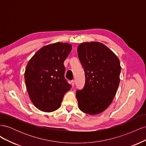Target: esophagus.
<instances>
[{
    "label": "esophagus",
    "instance_id": "esophagus-1",
    "mask_svg": "<svg viewBox=\"0 0 146 146\" xmlns=\"http://www.w3.org/2000/svg\"><path fill=\"white\" fill-rule=\"evenodd\" d=\"M70 83H71V85H72V86H74V85H75V81L74 80H71V82H70Z\"/></svg>",
    "mask_w": 146,
    "mask_h": 146
}]
</instances>
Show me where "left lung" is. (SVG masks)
<instances>
[{
	"mask_svg": "<svg viewBox=\"0 0 146 146\" xmlns=\"http://www.w3.org/2000/svg\"><path fill=\"white\" fill-rule=\"evenodd\" d=\"M77 52L85 74V86L76 92L78 108L95 115L105 111L116 94L120 61L108 47L99 42H83Z\"/></svg>",
	"mask_w": 146,
	"mask_h": 146,
	"instance_id": "1",
	"label": "left lung"
}]
</instances>
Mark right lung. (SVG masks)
Masks as SVG:
<instances>
[{
	"label": "right lung",
	"instance_id": "obj_1",
	"mask_svg": "<svg viewBox=\"0 0 146 146\" xmlns=\"http://www.w3.org/2000/svg\"><path fill=\"white\" fill-rule=\"evenodd\" d=\"M71 49L69 43L51 44L41 48L29 61L24 74L26 88L31 101L42 111L59 108L71 88L64 76V61Z\"/></svg>",
	"mask_w": 146,
	"mask_h": 146
}]
</instances>
